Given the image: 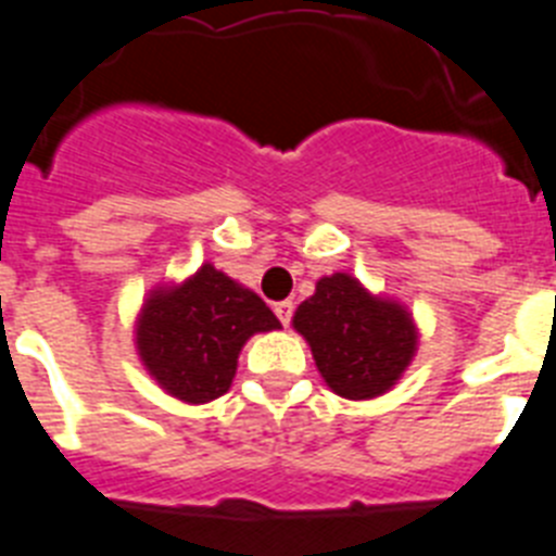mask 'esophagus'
<instances>
[{
	"instance_id": "esophagus-1",
	"label": "esophagus",
	"mask_w": 556,
	"mask_h": 556,
	"mask_svg": "<svg viewBox=\"0 0 556 556\" xmlns=\"http://www.w3.org/2000/svg\"><path fill=\"white\" fill-rule=\"evenodd\" d=\"M275 314H278V320H281V326L287 328L289 323H292V312H294V306L289 301H281V303H275Z\"/></svg>"
}]
</instances>
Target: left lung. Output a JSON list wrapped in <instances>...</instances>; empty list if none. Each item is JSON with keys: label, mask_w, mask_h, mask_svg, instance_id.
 Here are the masks:
<instances>
[{"label": "left lung", "mask_w": 556, "mask_h": 556, "mask_svg": "<svg viewBox=\"0 0 556 556\" xmlns=\"http://www.w3.org/2000/svg\"><path fill=\"white\" fill-rule=\"evenodd\" d=\"M292 326L312 348L328 390L348 401L390 392L417 353L409 308L372 294L348 273L323 275L312 298L294 312Z\"/></svg>", "instance_id": "1"}]
</instances>
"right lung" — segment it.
Returning <instances> with one entry per match:
<instances>
[{
	"mask_svg": "<svg viewBox=\"0 0 556 556\" xmlns=\"http://www.w3.org/2000/svg\"><path fill=\"white\" fill-rule=\"evenodd\" d=\"M281 328L253 289L203 264L180 283H161L136 317V351L152 381L184 404H208L233 384L253 333Z\"/></svg>",
	"mask_w": 556,
	"mask_h": 556,
	"instance_id": "1",
	"label": "right lung"
}]
</instances>
